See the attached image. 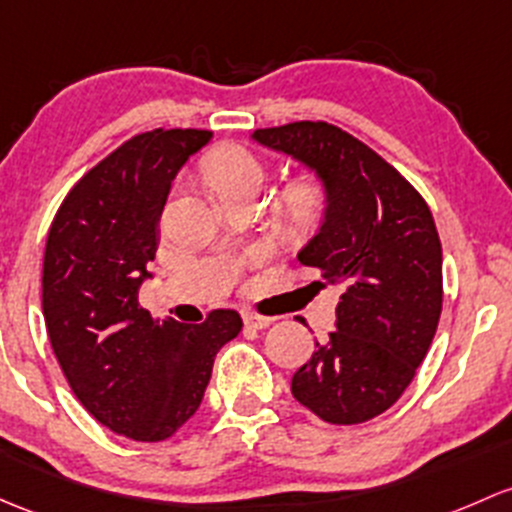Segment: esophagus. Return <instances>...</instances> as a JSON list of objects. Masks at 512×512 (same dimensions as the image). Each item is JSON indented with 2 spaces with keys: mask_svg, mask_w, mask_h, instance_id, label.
I'll use <instances>...</instances> for the list:
<instances>
[{
  "mask_svg": "<svg viewBox=\"0 0 512 512\" xmlns=\"http://www.w3.org/2000/svg\"><path fill=\"white\" fill-rule=\"evenodd\" d=\"M242 321H245L247 328H255V331H262V328L270 326L274 319H272V316H260V314H252V311H250V314L242 316Z\"/></svg>",
  "mask_w": 512,
  "mask_h": 512,
  "instance_id": "1",
  "label": "esophagus"
}]
</instances>
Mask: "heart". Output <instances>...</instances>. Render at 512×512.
<instances>
[{"instance_id":"b5f03b06","label":"heart","mask_w":512,"mask_h":512,"mask_svg":"<svg viewBox=\"0 0 512 512\" xmlns=\"http://www.w3.org/2000/svg\"><path fill=\"white\" fill-rule=\"evenodd\" d=\"M203 176L213 191L228 193L240 191V188H255L260 191L262 181H265V166L252 152L238 144H225V147L215 149L211 157L203 164ZM324 206V191L319 184H299L289 196V211L297 220L316 218Z\"/></svg>"}]
</instances>
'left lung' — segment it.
Segmentation results:
<instances>
[{
  "mask_svg": "<svg viewBox=\"0 0 512 512\" xmlns=\"http://www.w3.org/2000/svg\"><path fill=\"white\" fill-rule=\"evenodd\" d=\"M324 184L326 211L299 262L341 289L336 331L292 378L328 424L390 410L427 355L441 316V242L432 211L395 166L328 122L255 129Z\"/></svg>",
  "mask_w": 512,
  "mask_h": 512,
  "instance_id": "obj_1",
  "label": "left lung"
}]
</instances>
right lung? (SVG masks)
I'll list each match as a JSON object with an SVG mask.
<instances>
[{"instance_id":"1","label":"right lung","mask_w":512,"mask_h":512,"mask_svg":"<svg viewBox=\"0 0 512 512\" xmlns=\"http://www.w3.org/2000/svg\"><path fill=\"white\" fill-rule=\"evenodd\" d=\"M211 137L152 129L127 139L71 188L48 230L43 319L53 353L80 405L134 441L184 427L201 407L215 353L242 328L233 309L184 326L139 306L171 181Z\"/></svg>"}]
</instances>
